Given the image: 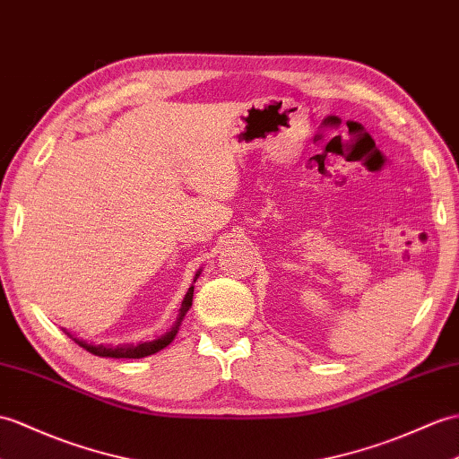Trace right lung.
Returning a JSON list of instances; mask_svg holds the SVG:
<instances>
[{"mask_svg":"<svg viewBox=\"0 0 459 459\" xmlns=\"http://www.w3.org/2000/svg\"><path fill=\"white\" fill-rule=\"evenodd\" d=\"M191 303H194V287H189L186 299H184V303H181L178 325H176L172 330H169V333H168L166 336L158 338V340H152V342H144V344H136V346H134V344H123V346H113V348H111V346H103V344H98V346L85 344L83 340H78V338H74V336H72V340H76V342H78L83 350H88L90 354L100 356V358H117V359H119V358H131V359L146 358V356H151V354H156V351H160L162 348H166L169 342H172L176 333H178V326H179V323H181V318H184L186 313L189 311Z\"/></svg>","mask_w":459,"mask_h":459,"instance_id":"right-lung-1","label":"right lung"}]
</instances>
